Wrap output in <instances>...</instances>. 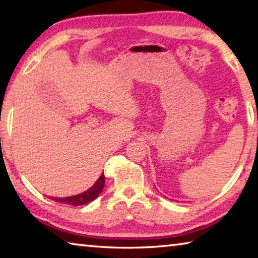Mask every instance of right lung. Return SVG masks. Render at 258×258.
Listing matches in <instances>:
<instances>
[{"instance_id":"right-lung-1","label":"right lung","mask_w":258,"mask_h":258,"mask_svg":"<svg viewBox=\"0 0 258 258\" xmlns=\"http://www.w3.org/2000/svg\"><path fill=\"white\" fill-rule=\"evenodd\" d=\"M104 186V175L102 174L101 176L98 178V181L94 183V184L90 187L89 190H86L83 194L72 196V197H66V198H52L54 202H58L61 204H67V205H73V206H81V205H86L98 197V196L101 194Z\"/></svg>"}]
</instances>
